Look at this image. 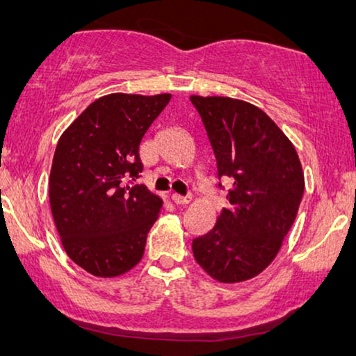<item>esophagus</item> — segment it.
I'll use <instances>...</instances> for the list:
<instances>
[{"label": "esophagus", "mask_w": 356, "mask_h": 356, "mask_svg": "<svg viewBox=\"0 0 356 356\" xmlns=\"http://www.w3.org/2000/svg\"><path fill=\"white\" fill-rule=\"evenodd\" d=\"M172 201L175 204H178V206H181V204L191 202V196H179V194H172Z\"/></svg>", "instance_id": "obj_1"}]
</instances>
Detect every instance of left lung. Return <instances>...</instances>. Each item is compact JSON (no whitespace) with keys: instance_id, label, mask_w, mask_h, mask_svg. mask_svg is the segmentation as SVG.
Segmentation results:
<instances>
[{"instance_id":"8db88e82","label":"left lung","mask_w":356,"mask_h":356,"mask_svg":"<svg viewBox=\"0 0 356 356\" xmlns=\"http://www.w3.org/2000/svg\"><path fill=\"white\" fill-rule=\"evenodd\" d=\"M217 159L232 179L213 228L193 240L197 264L222 284L261 274L280 251L305 191L298 154L261 108L230 97H189ZM222 186V184H218Z\"/></svg>"}]
</instances>
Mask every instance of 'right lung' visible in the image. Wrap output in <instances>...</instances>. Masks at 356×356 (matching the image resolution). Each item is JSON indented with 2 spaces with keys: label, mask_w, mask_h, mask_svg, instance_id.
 Here are the masks:
<instances>
[{
  "label": "right lung",
  "mask_w": 356,
  "mask_h": 356,
  "mask_svg": "<svg viewBox=\"0 0 356 356\" xmlns=\"http://www.w3.org/2000/svg\"><path fill=\"white\" fill-rule=\"evenodd\" d=\"M172 94H110L87 106L58 140L50 206L67 256L95 277L143 259L163 201L139 178V144Z\"/></svg>",
  "instance_id": "1"
}]
</instances>
